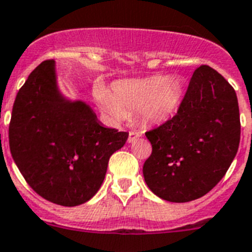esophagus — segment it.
<instances>
[{
    "label": "esophagus",
    "mask_w": 252,
    "mask_h": 252,
    "mask_svg": "<svg viewBox=\"0 0 252 252\" xmlns=\"http://www.w3.org/2000/svg\"><path fill=\"white\" fill-rule=\"evenodd\" d=\"M139 136H141V133H139V131H129V136H128V143H133L134 140H136V139L139 138Z\"/></svg>",
    "instance_id": "obj_1"
}]
</instances>
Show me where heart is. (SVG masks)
Segmentation results:
<instances>
[{"label": "heart", "mask_w": 252, "mask_h": 252, "mask_svg": "<svg viewBox=\"0 0 252 252\" xmlns=\"http://www.w3.org/2000/svg\"><path fill=\"white\" fill-rule=\"evenodd\" d=\"M96 97L102 108L116 122L126 119L131 112H139L144 121L155 123L168 118L180 106L183 84L177 77L156 75L117 82L113 92L98 86Z\"/></svg>", "instance_id": "obj_1"}]
</instances>
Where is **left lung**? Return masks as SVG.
I'll use <instances>...</instances> for the list:
<instances>
[{"mask_svg":"<svg viewBox=\"0 0 252 252\" xmlns=\"http://www.w3.org/2000/svg\"><path fill=\"white\" fill-rule=\"evenodd\" d=\"M240 128L233 86L208 65L197 67L177 113L145 133L153 146L143 166L148 187L176 203L203 197L230 167Z\"/></svg>","mask_w":252,"mask_h":252,"instance_id":"8db88e82","label":"left lung"}]
</instances>
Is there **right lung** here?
<instances>
[{"label":"right lung","instance_id":"add662e5","mask_svg":"<svg viewBox=\"0 0 252 252\" xmlns=\"http://www.w3.org/2000/svg\"><path fill=\"white\" fill-rule=\"evenodd\" d=\"M8 139L12 158L33 191L59 206L75 207L97 193L109 158L128 133L106 128L86 103L61 96L55 63L45 60L17 94Z\"/></svg>","mask_w":252,"mask_h":252}]
</instances>
